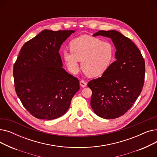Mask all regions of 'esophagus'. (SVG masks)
<instances>
[{"mask_svg": "<svg viewBox=\"0 0 157 157\" xmlns=\"http://www.w3.org/2000/svg\"><path fill=\"white\" fill-rule=\"evenodd\" d=\"M80 85L82 86V87H85L86 85H87V83L86 82L83 80V79H81L80 81Z\"/></svg>", "mask_w": 157, "mask_h": 157, "instance_id": "34e87169", "label": "esophagus"}]
</instances>
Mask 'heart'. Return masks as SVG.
Instances as JSON below:
<instances>
[{
	"label": "heart",
	"instance_id": "obj_1",
	"mask_svg": "<svg viewBox=\"0 0 157 157\" xmlns=\"http://www.w3.org/2000/svg\"><path fill=\"white\" fill-rule=\"evenodd\" d=\"M69 48L71 53L64 52L63 57L71 71L78 72V61H81L82 70L90 77L102 75L114 59L113 46L91 36L83 35L73 39Z\"/></svg>",
	"mask_w": 157,
	"mask_h": 157
}]
</instances>
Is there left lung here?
<instances>
[{
    "label": "left lung",
    "mask_w": 157,
    "mask_h": 157,
    "mask_svg": "<svg viewBox=\"0 0 157 157\" xmlns=\"http://www.w3.org/2000/svg\"><path fill=\"white\" fill-rule=\"evenodd\" d=\"M109 37L117 48V60L98 78L88 83L92 94L90 105L102 118L114 119L125 114L142 92L145 62L136 45L116 30H99L94 36Z\"/></svg>",
    "instance_id": "obj_1"
}]
</instances>
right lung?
<instances>
[{
  "label": "right lung",
  "mask_w": 157,
  "mask_h": 157,
  "mask_svg": "<svg viewBox=\"0 0 157 157\" xmlns=\"http://www.w3.org/2000/svg\"><path fill=\"white\" fill-rule=\"evenodd\" d=\"M74 30H44L23 44L13 66L14 88L33 117L53 120L69 109L79 81L62 67L59 49Z\"/></svg>",
  "instance_id": "right-lung-1"
}]
</instances>
